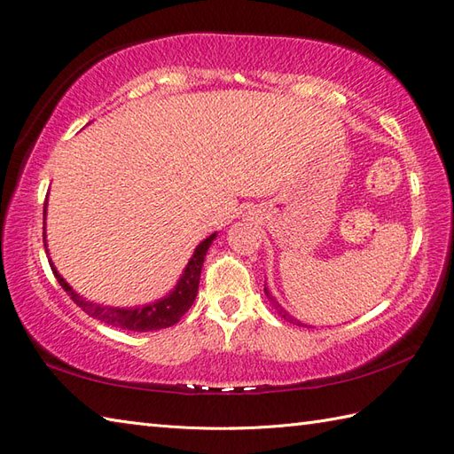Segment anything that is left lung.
I'll use <instances>...</instances> for the list:
<instances>
[{
  "mask_svg": "<svg viewBox=\"0 0 454 454\" xmlns=\"http://www.w3.org/2000/svg\"><path fill=\"white\" fill-rule=\"evenodd\" d=\"M265 294H267V298H269V302H271V304L275 306V310H277V314H278V316H281V317H285V320H286V322H291V324H296V325H302V322H298V320H296V317H293V316H291V314H288L286 310H283V308H281V304H278V302L275 301V298L271 296V293H269V291H267V288H265Z\"/></svg>",
  "mask_w": 454,
  "mask_h": 454,
  "instance_id": "obj_1",
  "label": "left lung"
}]
</instances>
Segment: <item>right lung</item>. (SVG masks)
I'll list each match as a JSON object with an SVG mask.
<instances>
[{
	"label": "right lung",
	"mask_w": 454,
	"mask_h": 454,
	"mask_svg": "<svg viewBox=\"0 0 454 454\" xmlns=\"http://www.w3.org/2000/svg\"><path fill=\"white\" fill-rule=\"evenodd\" d=\"M44 220H46V205H44ZM44 230V226H43ZM44 236V247L46 244V232ZM216 232L210 234L207 239L195 247L192 252L189 263L183 269V275L179 277V281L176 288L169 294L156 302L137 306V308H119V306H101L90 302L88 298L80 296L74 288L66 283V278L58 273V269L51 262L52 273L56 277V281L60 283V286L67 293V296L78 304L85 314H90L91 317H98V320L121 327V330H129V332H153V330H163V327H169L173 324H177L181 320V316L185 314L191 304L195 302V296L199 291V281H200V271H202V263H205V257L210 244L215 242ZM48 252V249H46Z\"/></svg>",
	"instance_id": "1"
}]
</instances>
